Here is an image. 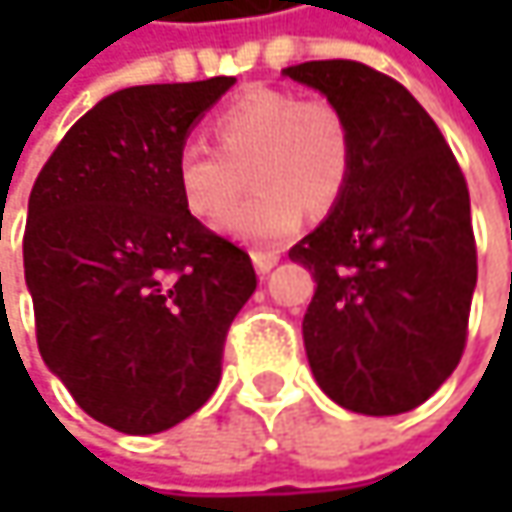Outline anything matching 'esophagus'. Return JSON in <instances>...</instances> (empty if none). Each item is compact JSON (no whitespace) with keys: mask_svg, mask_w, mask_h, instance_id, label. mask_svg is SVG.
Returning a JSON list of instances; mask_svg holds the SVG:
<instances>
[{"mask_svg":"<svg viewBox=\"0 0 512 512\" xmlns=\"http://www.w3.org/2000/svg\"><path fill=\"white\" fill-rule=\"evenodd\" d=\"M276 262H279V253L276 250H253V265H256V270L265 276V273H270L273 267H276Z\"/></svg>","mask_w":512,"mask_h":512,"instance_id":"obj_1","label":"esophagus"}]
</instances>
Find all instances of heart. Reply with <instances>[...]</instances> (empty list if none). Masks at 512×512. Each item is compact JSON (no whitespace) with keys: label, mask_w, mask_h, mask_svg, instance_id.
Listing matches in <instances>:
<instances>
[{"label":"heart","mask_w":512,"mask_h":512,"mask_svg":"<svg viewBox=\"0 0 512 512\" xmlns=\"http://www.w3.org/2000/svg\"><path fill=\"white\" fill-rule=\"evenodd\" d=\"M216 148L187 139L173 182L190 216L215 222L244 186L257 190L216 227L247 245L293 236L305 207L322 213L344 196L356 165L353 125L339 102L293 90L250 88L210 119Z\"/></svg>","instance_id":"heart-1"}]
</instances>
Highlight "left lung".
Returning a JSON list of instances; mask_svg holds the SVG:
<instances>
[{"instance_id":"1","label":"left lung","mask_w":512,"mask_h":512,"mask_svg":"<svg viewBox=\"0 0 512 512\" xmlns=\"http://www.w3.org/2000/svg\"><path fill=\"white\" fill-rule=\"evenodd\" d=\"M285 76L339 102L356 139L344 196L290 247L316 279L307 362L347 410L407 413L442 387L467 342L479 265L464 173L430 113L387 73L325 59Z\"/></svg>"}]
</instances>
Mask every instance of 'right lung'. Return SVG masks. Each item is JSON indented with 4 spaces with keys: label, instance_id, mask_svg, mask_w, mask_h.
I'll use <instances>...</instances> for the list:
<instances>
[{
    "label": "right lung",
    "instance_id": "obj_1",
    "mask_svg": "<svg viewBox=\"0 0 512 512\" xmlns=\"http://www.w3.org/2000/svg\"><path fill=\"white\" fill-rule=\"evenodd\" d=\"M236 79L139 85L88 110L39 170L22 239L36 344L90 419L148 436L222 376L256 290L245 250L190 216L173 159Z\"/></svg>",
    "mask_w": 512,
    "mask_h": 512
}]
</instances>
